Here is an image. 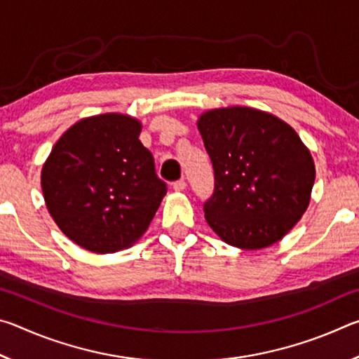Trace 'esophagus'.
<instances>
[{
  "label": "esophagus",
  "mask_w": 359,
  "mask_h": 359,
  "mask_svg": "<svg viewBox=\"0 0 359 359\" xmlns=\"http://www.w3.org/2000/svg\"><path fill=\"white\" fill-rule=\"evenodd\" d=\"M172 188L175 191H184L185 188H187V182L184 180V179H180V180H175L174 184H172Z\"/></svg>",
  "instance_id": "34e87169"
}]
</instances>
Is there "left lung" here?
<instances>
[{
	"label": "left lung",
	"mask_w": 359,
	"mask_h": 359,
	"mask_svg": "<svg viewBox=\"0 0 359 359\" xmlns=\"http://www.w3.org/2000/svg\"><path fill=\"white\" fill-rule=\"evenodd\" d=\"M198 128L215 175L204 203L209 226L247 250L282 239L306 212L315 180L297 133L274 115L239 106L203 114Z\"/></svg>",
	"instance_id": "left-lung-1"
}]
</instances>
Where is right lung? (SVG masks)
<instances>
[{
	"mask_svg": "<svg viewBox=\"0 0 359 359\" xmlns=\"http://www.w3.org/2000/svg\"><path fill=\"white\" fill-rule=\"evenodd\" d=\"M130 115L102 114L72 125L42 166L46 205L85 250L114 253L141 238L168 191Z\"/></svg>",
	"mask_w": 359,
	"mask_h": 359,
	"instance_id": "right-lung-1",
	"label": "right lung"
}]
</instances>
